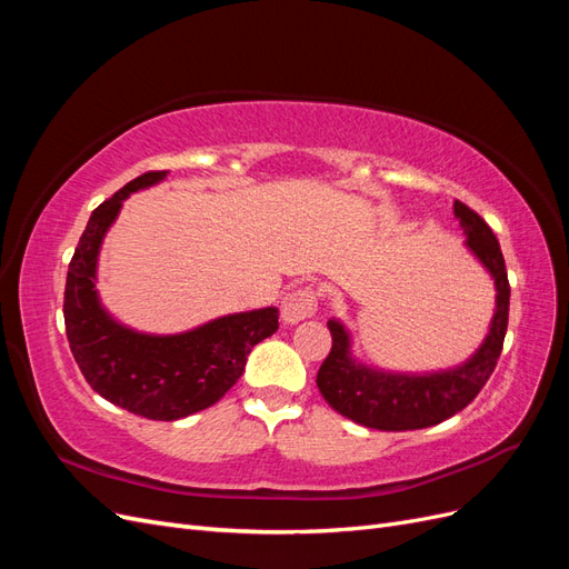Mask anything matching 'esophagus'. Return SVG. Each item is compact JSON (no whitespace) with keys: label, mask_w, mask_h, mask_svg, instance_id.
Returning a JSON list of instances; mask_svg holds the SVG:
<instances>
[{"label":"esophagus","mask_w":569,"mask_h":569,"mask_svg":"<svg viewBox=\"0 0 569 569\" xmlns=\"http://www.w3.org/2000/svg\"><path fill=\"white\" fill-rule=\"evenodd\" d=\"M318 308V297L311 287H299L282 299L280 316L287 325H297L306 318H311Z\"/></svg>","instance_id":"esophagus-1"}]
</instances>
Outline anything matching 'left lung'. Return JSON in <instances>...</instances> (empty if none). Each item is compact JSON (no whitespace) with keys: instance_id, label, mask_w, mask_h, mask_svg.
<instances>
[{"instance_id":"8db88e82","label":"left lung","mask_w":569,"mask_h":569,"mask_svg":"<svg viewBox=\"0 0 569 569\" xmlns=\"http://www.w3.org/2000/svg\"><path fill=\"white\" fill-rule=\"evenodd\" d=\"M453 213L468 237L470 251L479 258L496 284V313L489 335L479 351L453 370L429 375H393L356 363L351 358L349 332L337 320L327 322L332 349L318 370V389L343 418L382 432L432 427L449 420L475 401L491 377L503 351L508 330L510 284L501 247L491 228L462 201L453 203Z\"/></svg>"}]
</instances>
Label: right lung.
I'll return each mask as SVG.
<instances>
[{"label":"right lung","mask_w":569,"mask_h":569,"mask_svg":"<svg viewBox=\"0 0 569 569\" xmlns=\"http://www.w3.org/2000/svg\"><path fill=\"white\" fill-rule=\"evenodd\" d=\"M163 178L166 170H149L92 211L68 263L63 320L76 363L99 396L134 416L170 422L226 396L251 349L278 330V308L226 316L170 337L132 332L101 308L94 289L101 239L128 194Z\"/></svg>","instance_id":"obj_1"}]
</instances>
